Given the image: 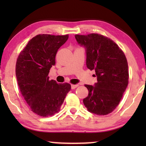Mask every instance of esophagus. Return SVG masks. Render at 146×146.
I'll use <instances>...</instances> for the list:
<instances>
[{
	"label": "esophagus",
	"mask_w": 146,
	"mask_h": 146,
	"mask_svg": "<svg viewBox=\"0 0 146 146\" xmlns=\"http://www.w3.org/2000/svg\"><path fill=\"white\" fill-rule=\"evenodd\" d=\"M78 84H75V85H74V84H72V85H71V88L72 89V90H74V89H75L76 88V87H78Z\"/></svg>",
	"instance_id": "obj_1"
}]
</instances>
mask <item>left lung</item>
Masks as SVG:
<instances>
[{
	"mask_svg": "<svg viewBox=\"0 0 146 146\" xmlns=\"http://www.w3.org/2000/svg\"><path fill=\"white\" fill-rule=\"evenodd\" d=\"M85 48L86 66L94 70L97 82L85 86L88 96L83 100L88 111L107 115L119 104L128 84V66L124 53L110 38L98 34L75 35Z\"/></svg>",
	"mask_w": 146,
	"mask_h": 146,
	"instance_id": "1",
	"label": "left lung"
}]
</instances>
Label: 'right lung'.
I'll use <instances>...</instances> for the list:
<instances>
[{
  "label": "right lung",
  "instance_id": "obj_1",
  "mask_svg": "<svg viewBox=\"0 0 146 146\" xmlns=\"http://www.w3.org/2000/svg\"><path fill=\"white\" fill-rule=\"evenodd\" d=\"M68 39V35H38L28 42L18 57L16 76L20 91L31 110L40 116L58 112L71 89L69 84H58L48 76L55 65L58 50Z\"/></svg>",
  "mask_w": 146,
  "mask_h": 146
}]
</instances>
